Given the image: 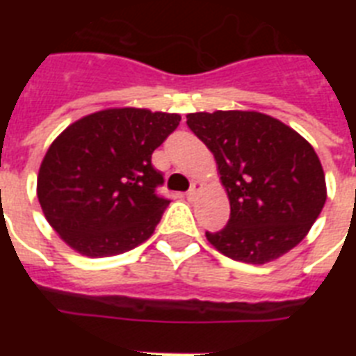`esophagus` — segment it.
<instances>
[{"label":"esophagus","instance_id":"34e87169","mask_svg":"<svg viewBox=\"0 0 356 356\" xmlns=\"http://www.w3.org/2000/svg\"><path fill=\"white\" fill-rule=\"evenodd\" d=\"M201 186H203V184H201L200 181H194V183H192V186H190V190H188V197H195V195L200 194Z\"/></svg>","mask_w":356,"mask_h":356}]
</instances>
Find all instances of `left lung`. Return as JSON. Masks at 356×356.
I'll return each instance as SVG.
<instances>
[{
	"mask_svg": "<svg viewBox=\"0 0 356 356\" xmlns=\"http://www.w3.org/2000/svg\"><path fill=\"white\" fill-rule=\"evenodd\" d=\"M186 123L211 149L231 218L205 233L222 254L266 264L293 249L327 200L320 156L281 120L257 111L190 113Z\"/></svg>",
	"mask_w": 356,
	"mask_h": 356,
	"instance_id": "obj_1",
	"label": "left lung"
}]
</instances>
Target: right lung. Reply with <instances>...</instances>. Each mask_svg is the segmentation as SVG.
<instances>
[{
    "label": "right lung",
    "instance_id": "add662e5",
    "mask_svg": "<svg viewBox=\"0 0 356 356\" xmlns=\"http://www.w3.org/2000/svg\"><path fill=\"white\" fill-rule=\"evenodd\" d=\"M175 113L114 107L86 114L53 140L36 195L55 233L77 253L102 259L131 251L155 233L170 201L151 155L177 129Z\"/></svg>",
    "mask_w": 356,
    "mask_h": 356
}]
</instances>
